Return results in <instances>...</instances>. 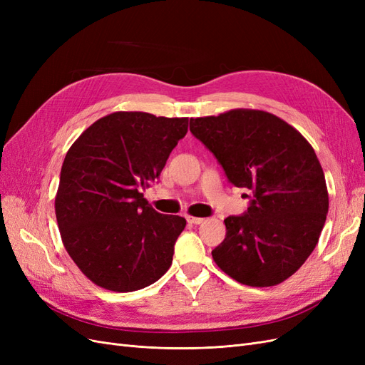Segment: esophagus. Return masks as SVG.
<instances>
[{
  "label": "esophagus",
  "mask_w": 365,
  "mask_h": 365,
  "mask_svg": "<svg viewBox=\"0 0 365 365\" xmlns=\"http://www.w3.org/2000/svg\"><path fill=\"white\" fill-rule=\"evenodd\" d=\"M202 217H195V216H187V222L193 225H200L202 222Z\"/></svg>",
  "instance_id": "1"
}]
</instances>
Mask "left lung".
Wrapping results in <instances>:
<instances>
[{
	"label": "left lung",
	"instance_id": "obj_1",
	"mask_svg": "<svg viewBox=\"0 0 365 365\" xmlns=\"http://www.w3.org/2000/svg\"><path fill=\"white\" fill-rule=\"evenodd\" d=\"M190 132L231 184L251 190L247 212L224 220L216 264L242 284L284 282L311 256L326 222L329 196L315 150L286 121L256 109L190 118Z\"/></svg>",
	"mask_w": 365,
	"mask_h": 365
}]
</instances>
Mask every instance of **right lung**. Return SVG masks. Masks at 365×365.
I'll use <instances>...</instances> for the list:
<instances>
[{"instance_id": "1", "label": "right lung", "mask_w": 365, "mask_h": 365, "mask_svg": "<svg viewBox=\"0 0 365 365\" xmlns=\"http://www.w3.org/2000/svg\"><path fill=\"white\" fill-rule=\"evenodd\" d=\"M189 118L114 113L97 120L65 155L54 201L62 242L97 286L130 292L172 264L185 219L161 215L143 196L160 178Z\"/></svg>"}]
</instances>
